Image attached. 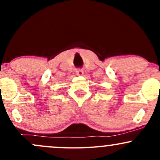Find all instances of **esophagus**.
<instances>
[{
    "label": "esophagus",
    "mask_w": 160,
    "mask_h": 160,
    "mask_svg": "<svg viewBox=\"0 0 160 160\" xmlns=\"http://www.w3.org/2000/svg\"><path fill=\"white\" fill-rule=\"evenodd\" d=\"M76 73L78 76H83V70H81V69H77V70H76Z\"/></svg>",
    "instance_id": "34e87169"
}]
</instances>
